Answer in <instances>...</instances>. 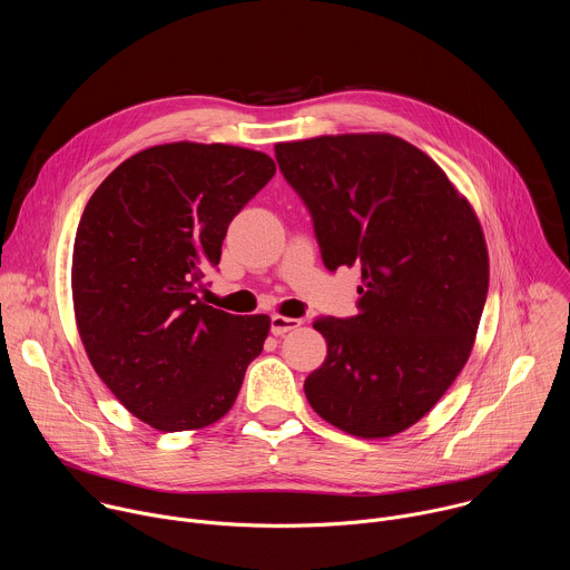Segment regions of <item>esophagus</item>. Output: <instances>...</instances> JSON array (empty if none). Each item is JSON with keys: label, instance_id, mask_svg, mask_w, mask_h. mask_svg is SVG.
<instances>
[{"label": "esophagus", "instance_id": "esophagus-1", "mask_svg": "<svg viewBox=\"0 0 570 570\" xmlns=\"http://www.w3.org/2000/svg\"><path fill=\"white\" fill-rule=\"evenodd\" d=\"M302 324V320L295 317H284V315H273L271 320V333L273 335H284L288 331H295Z\"/></svg>", "mask_w": 570, "mask_h": 570}]
</instances>
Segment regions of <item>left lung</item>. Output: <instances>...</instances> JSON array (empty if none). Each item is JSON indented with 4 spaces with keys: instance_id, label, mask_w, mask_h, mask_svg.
I'll return each instance as SVG.
<instances>
[{
    "instance_id": "1",
    "label": "left lung",
    "mask_w": 570,
    "mask_h": 570,
    "mask_svg": "<svg viewBox=\"0 0 570 570\" xmlns=\"http://www.w3.org/2000/svg\"><path fill=\"white\" fill-rule=\"evenodd\" d=\"M275 156L313 215L324 266L362 271L357 313L313 322L328 348L306 399L351 436H396L472 353L490 282L481 222L448 174L394 134L277 142Z\"/></svg>"
}]
</instances>
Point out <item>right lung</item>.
<instances>
[{
    "mask_svg": "<svg viewBox=\"0 0 570 570\" xmlns=\"http://www.w3.org/2000/svg\"><path fill=\"white\" fill-rule=\"evenodd\" d=\"M275 160L224 142H165L122 160L91 195L73 242L76 326L100 381L158 432L202 430L237 401L271 317L199 299L230 222Z\"/></svg>",
    "mask_w": 570,
    "mask_h": 570,
    "instance_id": "1",
    "label": "right lung"
}]
</instances>
